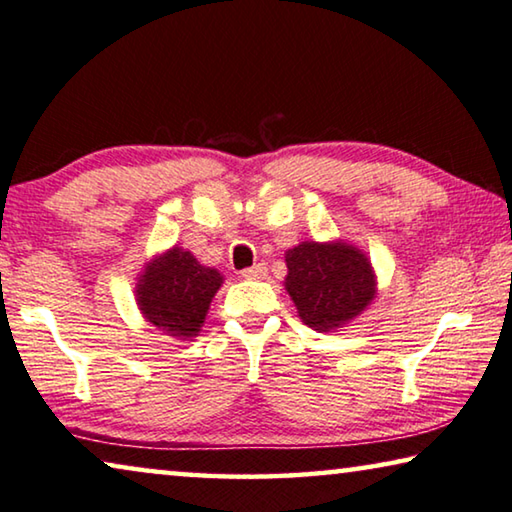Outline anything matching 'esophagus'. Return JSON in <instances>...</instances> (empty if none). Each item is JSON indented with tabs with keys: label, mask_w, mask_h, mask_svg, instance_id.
I'll return each mask as SVG.
<instances>
[{
	"label": "esophagus",
	"mask_w": 512,
	"mask_h": 512,
	"mask_svg": "<svg viewBox=\"0 0 512 512\" xmlns=\"http://www.w3.org/2000/svg\"><path fill=\"white\" fill-rule=\"evenodd\" d=\"M241 275L248 280H262V278H266V266L255 264V266H250V269H243Z\"/></svg>",
	"instance_id": "1"
}]
</instances>
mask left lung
Here are the masks:
<instances>
[{
  "label": "left lung",
  "mask_w": 512,
  "mask_h": 512,
  "mask_svg": "<svg viewBox=\"0 0 512 512\" xmlns=\"http://www.w3.org/2000/svg\"><path fill=\"white\" fill-rule=\"evenodd\" d=\"M285 287L305 326L330 332L362 314L376 280L369 259L346 243L303 241L287 250Z\"/></svg>",
  "instance_id": "obj_1"
}]
</instances>
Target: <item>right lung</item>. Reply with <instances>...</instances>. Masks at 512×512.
Returning a JSON list of instances; mask_svg holds the SVG:
<instances>
[{"instance_id":"right-lung-1","label":"right lung","mask_w":512,"mask_h":512,"mask_svg":"<svg viewBox=\"0 0 512 512\" xmlns=\"http://www.w3.org/2000/svg\"><path fill=\"white\" fill-rule=\"evenodd\" d=\"M221 273L202 266L189 250L173 248L145 269L136 300L145 319L173 337H193L205 323Z\"/></svg>"}]
</instances>
